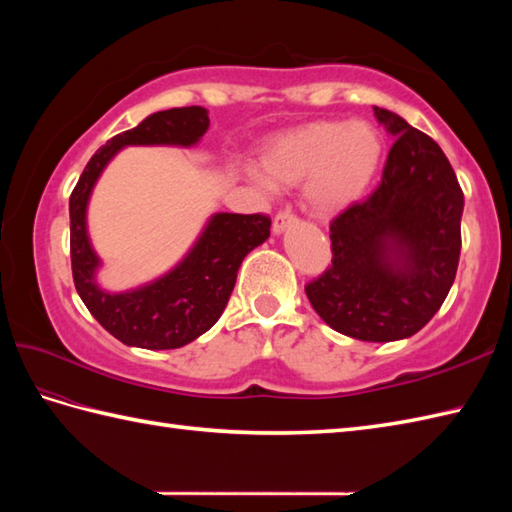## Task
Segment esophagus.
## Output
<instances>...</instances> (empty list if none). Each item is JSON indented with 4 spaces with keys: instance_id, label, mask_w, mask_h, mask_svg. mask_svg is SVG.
Instances as JSON below:
<instances>
[{
    "instance_id": "34e87169",
    "label": "esophagus",
    "mask_w": 512,
    "mask_h": 512,
    "mask_svg": "<svg viewBox=\"0 0 512 512\" xmlns=\"http://www.w3.org/2000/svg\"><path fill=\"white\" fill-rule=\"evenodd\" d=\"M295 224H297V215H292L290 211H279V213L275 215V220H273V233H275V235L284 233L286 228L295 226Z\"/></svg>"
}]
</instances>
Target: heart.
<instances>
[{"mask_svg":"<svg viewBox=\"0 0 512 512\" xmlns=\"http://www.w3.org/2000/svg\"><path fill=\"white\" fill-rule=\"evenodd\" d=\"M380 162L383 138L363 121L299 127L273 140L262 158L270 182H306V202L321 217L339 215L361 200Z\"/></svg>","mask_w":512,"mask_h":512,"instance_id":"obj_1","label":"heart"}]
</instances>
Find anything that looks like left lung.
<instances>
[{"mask_svg":"<svg viewBox=\"0 0 512 512\" xmlns=\"http://www.w3.org/2000/svg\"><path fill=\"white\" fill-rule=\"evenodd\" d=\"M394 145L376 191L330 224L332 266L306 286L319 317L358 341L413 336L447 299L464 193L436 140L374 107Z\"/></svg>","mask_w":512,"mask_h":512,"instance_id":"obj_1","label":"left lung"}]
</instances>
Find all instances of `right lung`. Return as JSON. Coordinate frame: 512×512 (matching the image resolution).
<instances>
[{"label":"right lung","mask_w":512,"mask_h":512,"mask_svg":"<svg viewBox=\"0 0 512 512\" xmlns=\"http://www.w3.org/2000/svg\"><path fill=\"white\" fill-rule=\"evenodd\" d=\"M209 129L204 107H173L147 116L134 129L107 140L85 165L70 195L72 277L85 308L118 341L145 350H176L211 330L235 288L237 270L250 250L270 237L264 213H215L200 239L167 275L129 292H107L96 284L99 257L88 237L85 211L105 169L127 145L191 147Z\"/></svg>","instance_id":"add662e5"}]
</instances>
